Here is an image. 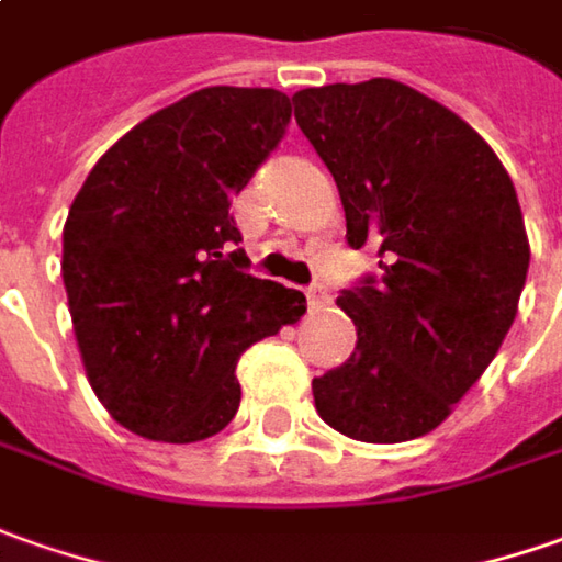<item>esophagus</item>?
<instances>
[{"label":"esophagus","instance_id":"34e87169","mask_svg":"<svg viewBox=\"0 0 562 562\" xmlns=\"http://www.w3.org/2000/svg\"><path fill=\"white\" fill-rule=\"evenodd\" d=\"M307 307L314 311V314H319V311H326L329 307V292H326V285H319V282H314V285H307Z\"/></svg>","mask_w":562,"mask_h":562}]
</instances>
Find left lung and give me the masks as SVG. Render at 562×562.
I'll return each instance as SVG.
<instances>
[{
    "label": "left lung",
    "instance_id": "obj_1",
    "mask_svg": "<svg viewBox=\"0 0 562 562\" xmlns=\"http://www.w3.org/2000/svg\"><path fill=\"white\" fill-rule=\"evenodd\" d=\"M301 133L339 186L348 245L379 280L339 295L358 345L311 382L336 432L397 445L441 426L510 333L529 236L510 173L451 108L407 83L301 89Z\"/></svg>",
    "mask_w": 562,
    "mask_h": 562
}]
</instances>
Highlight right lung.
Returning <instances> with one entry per match:
<instances>
[{
  "label": "right lung",
  "mask_w": 562,
  "mask_h": 562,
  "mask_svg": "<svg viewBox=\"0 0 562 562\" xmlns=\"http://www.w3.org/2000/svg\"><path fill=\"white\" fill-rule=\"evenodd\" d=\"M289 117L277 89H199L121 136L70 204L61 277L77 348L95 397L136 436H217L239 411L245 348L307 311L226 255L243 243L229 199Z\"/></svg>",
  "instance_id": "1"
}]
</instances>
